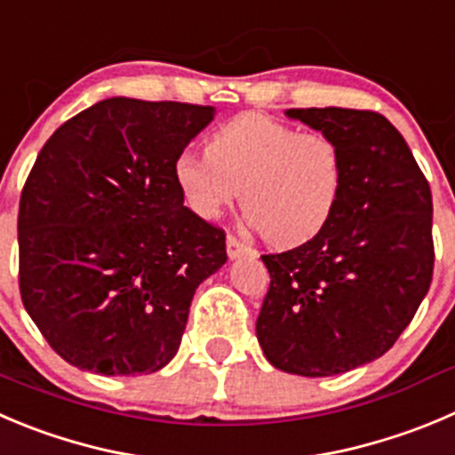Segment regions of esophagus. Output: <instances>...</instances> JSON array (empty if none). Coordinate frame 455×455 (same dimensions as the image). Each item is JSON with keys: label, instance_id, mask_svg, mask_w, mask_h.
Segmentation results:
<instances>
[{"label": "esophagus", "instance_id": "esophagus-1", "mask_svg": "<svg viewBox=\"0 0 455 455\" xmlns=\"http://www.w3.org/2000/svg\"><path fill=\"white\" fill-rule=\"evenodd\" d=\"M257 250L245 245L243 241L236 239L235 235H228V257L230 259H239V257H254Z\"/></svg>", "mask_w": 455, "mask_h": 455}]
</instances>
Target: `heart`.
I'll list each match as a JSON object with an SVG mask.
<instances>
[{
	"label": "heart",
	"instance_id": "1",
	"mask_svg": "<svg viewBox=\"0 0 455 455\" xmlns=\"http://www.w3.org/2000/svg\"><path fill=\"white\" fill-rule=\"evenodd\" d=\"M174 180L185 205L212 220L239 198L245 219L279 248L317 236L335 214L344 160L335 140L261 114H241L212 133L207 154L183 151Z\"/></svg>",
	"mask_w": 455,
	"mask_h": 455
}]
</instances>
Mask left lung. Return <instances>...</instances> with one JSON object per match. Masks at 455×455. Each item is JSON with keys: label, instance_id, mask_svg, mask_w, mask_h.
Masks as SVG:
<instances>
[{"label": "left lung", "instance_id": "8db88e82", "mask_svg": "<svg viewBox=\"0 0 455 455\" xmlns=\"http://www.w3.org/2000/svg\"><path fill=\"white\" fill-rule=\"evenodd\" d=\"M285 116L335 140L344 188L317 236L261 257L270 288L257 339L275 369L328 378L382 357L411 323L434 276V203L406 140L378 111Z\"/></svg>", "mask_w": 455, "mask_h": 455}]
</instances>
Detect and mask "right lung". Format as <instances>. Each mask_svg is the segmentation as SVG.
<instances>
[{
  "label": "right lung",
  "instance_id": "add662e5",
  "mask_svg": "<svg viewBox=\"0 0 455 455\" xmlns=\"http://www.w3.org/2000/svg\"><path fill=\"white\" fill-rule=\"evenodd\" d=\"M214 107L107 98L55 129L17 216L20 292L51 348L100 375L156 373L180 346L225 232L183 205L174 160Z\"/></svg>",
  "mask_w": 455,
  "mask_h": 455
}]
</instances>
